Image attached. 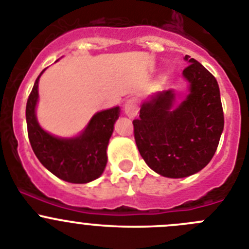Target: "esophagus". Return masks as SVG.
I'll list each match as a JSON object with an SVG mask.
<instances>
[{
	"instance_id": "34e87169",
	"label": "esophagus",
	"mask_w": 249,
	"mask_h": 249,
	"mask_svg": "<svg viewBox=\"0 0 249 249\" xmlns=\"http://www.w3.org/2000/svg\"><path fill=\"white\" fill-rule=\"evenodd\" d=\"M123 108H124V113H126L128 117H134V116L137 115V112H138V101H137V99L132 97V99L127 100V101L124 102Z\"/></svg>"
}]
</instances>
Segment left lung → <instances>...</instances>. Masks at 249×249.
Segmentation results:
<instances>
[{
  "label": "left lung",
  "instance_id": "8db88e82",
  "mask_svg": "<svg viewBox=\"0 0 249 249\" xmlns=\"http://www.w3.org/2000/svg\"><path fill=\"white\" fill-rule=\"evenodd\" d=\"M182 70L190 93L173 108L174 93L163 91L141 107L133 120L134 140L150 169L168 178H185L200 172L217 149L223 129V109L215 76L185 55Z\"/></svg>",
  "mask_w": 249,
  "mask_h": 249
}]
</instances>
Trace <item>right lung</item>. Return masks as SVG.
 I'll return each instance as SVG.
<instances>
[{
    "label": "right lung",
    "instance_id": "right-lung-1",
    "mask_svg": "<svg viewBox=\"0 0 249 249\" xmlns=\"http://www.w3.org/2000/svg\"><path fill=\"white\" fill-rule=\"evenodd\" d=\"M39 76L29 93L26 107L28 138L34 154L59 179L74 184H85L97 179L106 166L107 144L113 132V124L120 116V107L97 112L91 118L85 132L77 138H56L43 131L36 122Z\"/></svg>",
    "mask_w": 249,
    "mask_h": 249
}]
</instances>
